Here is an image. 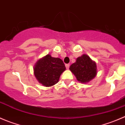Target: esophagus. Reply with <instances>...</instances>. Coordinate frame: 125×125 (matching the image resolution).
I'll use <instances>...</instances> for the list:
<instances>
[{"label":"esophagus","instance_id":"1","mask_svg":"<svg viewBox=\"0 0 125 125\" xmlns=\"http://www.w3.org/2000/svg\"><path fill=\"white\" fill-rule=\"evenodd\" d=\"M65 66H66V69H69V68H70V65H69V64H66V65H65Z\"/></svg>","mask_w":125,"mask_h":125}]
</instances>
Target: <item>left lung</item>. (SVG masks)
Returning a JSON list of instances; mask_svg holds the SVG:
<instances>
[{
  "label": "left lung",
  "mask_w": 125,
  "mask_h": 125,
  "mask_svg": "<svg viewBox=\"0 0 125 125\" xmlns=\"http://www.w3.org/2000/svg\"><path fill=\"white\" fill-rule=\"evenodd\" d=\"M71 71L81 83H86L95 77L97 74V65L88 55L83 54L77 59L76 62L70 67Z\"/></svg>",
  "instance_id": "obj_1"
}]
</instances>
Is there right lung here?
Segmentation results:
<instances>
[{
	"mask_svg": "<svg viewBox=\"0 0 125 125\" xmlns=\"http://www.w3.org/2000/svg\"><path fill=\"white\" fill-rule=\"evenodd\" d=\"M65 70L61 59L48 54L36 63L34 74L39 83L45 86H51L59 82L60 75Z\"/></svg>",
	"mask_w": 125,
	"mask_h": 125,
	"instance_id": "right-lung-1",
	"label": "right lung"
}]
</instances>
